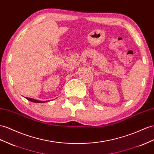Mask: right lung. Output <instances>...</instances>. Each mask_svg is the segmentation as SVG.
Returning a JSON list of instances; mask_svg holds the SVG:
<instances>
[{
	"instance_id": "1",
	"label": "right lung",
	"mask_w": 154,
	"mask_h": 154,
	"mask_svg": "<svg viewBox=\"0 0 154 154\" xmlns=\"http://www.w3.org/2000/svg\"><path fill=\"white\" fill-rule=\"evenodd\" d=\"M26 99L27 100H29L30 101H32L33 103H45L46 101H38L36 100H34V99H31V98H28V97H26Z\"/></svg>"
}]
</instances>
